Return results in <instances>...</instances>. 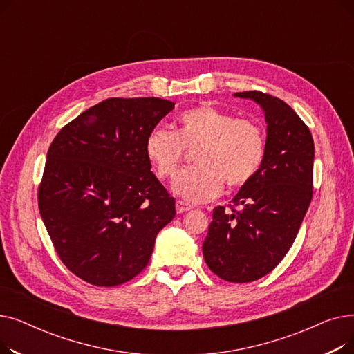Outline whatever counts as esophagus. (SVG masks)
I'll use <instances>...</instances> for the list:
<instances>
[{"mask_svg":"<svg viewBox=\"0 0 354 354\" xmlns=\"http://www.w3.org/2000/svg\"><path fill=\"white\" fill-rule=\"evenodd\" d=\"M191 208H192V207L188 205V203H185L183 201H176V212H178V214L187 212V211H189Z\"/></svg>","mask_w":354,"mask_h":354,"instance_id":"obj_1","label":"esophagus"}]
</instances>
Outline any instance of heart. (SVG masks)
<instances>
[{"instance_id":"1","label":"heart","mask_w":354,"mask_h":354,"mask_svg":"<svg viewBox=\"0 0 354 354\" xmlns=\"http://www.w3.org/2000/svg\"><path fill=\"white\" fill-rule=\"evenodd\" d=\"M266 147L264 132L257 122L202 104L182 111L175 132L153 127L145 140V155L159 179H171L185 158V149H196V166L176 178L174 192L185 201L207 202L222 192L224 183L230 189L250 183L264 162Z\"/></svg>"}]
</instances>
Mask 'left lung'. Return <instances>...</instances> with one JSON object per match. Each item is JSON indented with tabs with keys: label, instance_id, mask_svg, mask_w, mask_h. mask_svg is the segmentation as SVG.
I'll use <instances>...</instances> for the list:
<instances>
[{
	"label": "left lung",
	"instance_id": "8db88e82",
	"mask_svg": "<svg viewBox=\"0 0 354 354\" xmlns=\"http://www.w3.org/2000/svg\"><path fill=\"white\" fill-rule=\"evenodd\" d=\"M234 96L251 99L264 110L266 158L234 196L231 211L214 209L202 251L222 280L251 283L281 263L299 234L313 198L314 142L307 124L281 99L258 90Z\"/></svg>",
	"mask_w": 354,
	"mask_h": 354
}]
</instances>
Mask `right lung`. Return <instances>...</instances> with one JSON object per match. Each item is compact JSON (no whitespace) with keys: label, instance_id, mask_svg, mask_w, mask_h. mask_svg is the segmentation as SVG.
Segmentation results:
<instances>
[{"label":"right lung","instance_id":"add662e5","mask_svg":"<svg viewBox=\"0 0 354 354\" xmlns=\"http://www.w3.org/2000/svg\"><path fill=\"white\" fill-rule=\"evenodd\" d=\"M174 106L111 97L67 123L48 147L40 215L63 264L88 284L135 278L158 232L175 218V198L145 155L147 133Z\"/></svg>","mask_w":354,"mask_h":354}]
</instances>
